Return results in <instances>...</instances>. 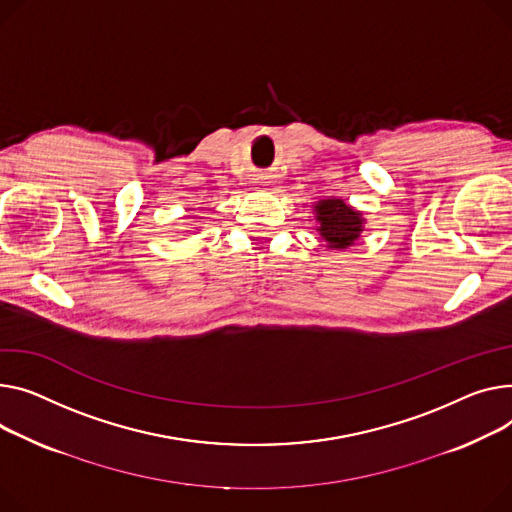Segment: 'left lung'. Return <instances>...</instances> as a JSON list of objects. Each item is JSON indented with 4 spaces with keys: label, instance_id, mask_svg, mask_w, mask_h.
Segmentation results:
<instances>
[{
    "label": "left lung",
    "instance_id": "obj_1",
    "mask_svg": "<svg viewBox=\"0 0 512 512\" xmlns=\"http://www.w3.org/2000/svg\"><path fill=\"white\" fill-rule=\"evenodd\" d=\"M319 232L329 249H346L354 245L362 230L360 212H354L342 199H323L315 206Z\"/></svg>",
    "mask_w": 512,
    "mask_h": 512
}]
</instances>
